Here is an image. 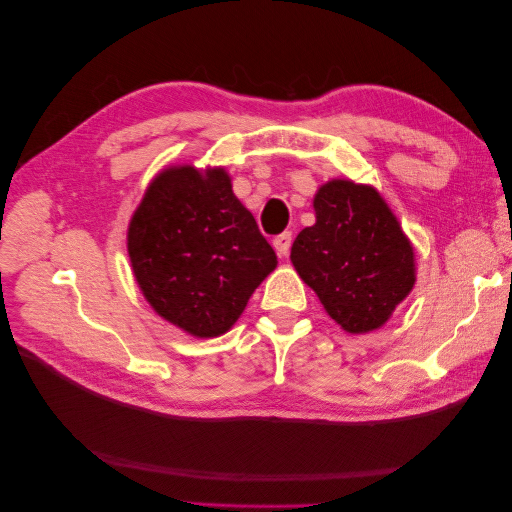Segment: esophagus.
Returning a JSON list of instances; mask_svg holds the SVG:
<instances>
[{
  "label": "esophagus",
  "instance_id": "esophagus-1",
  "mask_svg": "<svg viewBox=\"0 0 512 512\" xmlns=\"http://www.w3.org/2000/svg\"><path fill=\"white\" fill-rule=\"evenodd\" d=\"M290 245H292V235H290V232H282V235H277L273 239V247H275V252H277V256H280V258H286L290 254Z\"/></svg>",
  "mask_w": 512,
  "mask_h": 512
}]
</instances>
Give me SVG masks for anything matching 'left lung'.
I'll return each instance as SVG.
<instances>
[{
	"label": "left lung",
	"instance_id": "left-lung-1",
	"mask_svg": "<svg viewBox=\"0 0 512 512\" xmlns=\"http://www.w3.org/2000/svg\"><path fill=\"white\" fill-rule=\"evenodd\" d=\"M316 224L292 243L290 260L339 327L352 335L382 329L416 284V258L397 215L374 185L322 183Z\"/></svg>",
	"mask_w": 512,
	"mask_h": 512
}]
</instances>
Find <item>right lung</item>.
<instances>
[{
    "instance_id": "add662e5",
    "label": "right lung",
    "mask_w": 512,
    "mask_h": 512,
    "mask_svg": "<svg viewBox=\"0 0 512 512\" xmlns=\"http://www.w3.org/2000/svg\"><path fill=\"white\" fill-rule=\"evenodd\" d=\"M128 256L153 312L203 339L230 331L277 267L222 166L162 168L132 213Z\"/></svg>"
}]
</instances>
